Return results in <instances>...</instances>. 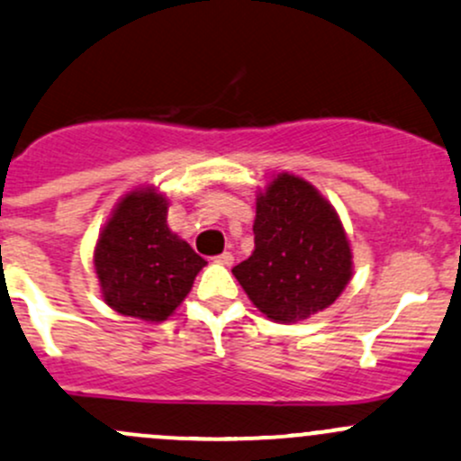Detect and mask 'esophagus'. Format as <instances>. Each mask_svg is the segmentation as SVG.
I'll return each mask as SVG.
<instances>
[{"mask_svg":"<svg viewBox=\"0 0 461 461\" xmlns=\"http://www.w3.org/2000/svg\"><path fill=\"white\" fill-rule=\"evenodd\" d=\"M216 262H219V265L231 267L234 265V254H231V251H222L221 256H216Z\"/></svg>","mask_w":461,"mask_h":461,"instance_id":"obj_1","label":"esophagus"}]
</instances>
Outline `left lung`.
I'll list each match as a JSON object with an SVG mask.
<instances>
[{
	"label": "left lung",
	"instance_id": "1",
	"mask_svg": "<svg viewBox=\"0 0 461 461\" xmlns=\"http://www.w3.org/2000/svg\"><path fill=\"white\" fill-rule=\"evenodd\" d=\"M254 254L231 273L254 306L277 323L323 311L352 277V249L335 207L306 179L288 173L256 199Z\"/></svg>",
	"mask_w": 461,
	"mask_h": 461
}]
</instances>
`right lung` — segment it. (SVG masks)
Here are the masks:
<instances>
[{
  "label": "right lung",
  "instance_id": "1",
  "mask_svg": "<svg viewBox=\"0 0 461 461\" xmlns=\"http://www.w3.org/2000/svg\"><path fill=\"white\" fill-rule=\"evenodd\" d=\"M168 201L155 188L120 199L94 249L104 304L141 321H166L207 262L166 222Z\"/></svg>",
  "mask_w": 461,
  "mask_h": 461
}]
</instances>
